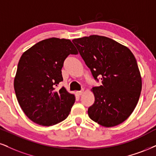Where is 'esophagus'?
<instances>
[{
  "label": "esophagus",
  "instance_id": "1",
  "mask_svg": "<svg viewBox=\"0 0 156 156\" xmlns=\"http://www.w3.org/2000/svg\"><path fill=\"white\" fill-rule=\"evenodd\" d=\"M76 93L78 95H81L82 93H83V90H81V91H76Z\"/></svg>",
  "mask_w": 156,
  "mask_h": 156
}]
</instances>
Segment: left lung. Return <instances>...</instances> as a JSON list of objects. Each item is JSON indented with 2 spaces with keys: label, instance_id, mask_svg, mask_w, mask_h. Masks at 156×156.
<instances>
[{
  "label": "left lung",
  "instance_id": "8db88e82",
  "mask_svg": "<svg viewBox=\"0 0 156 156\" xmlns=\"http://www.w3.org/2000/svg\"><path fill=\"white\" fill-rule=\"evenodd\" d=\"M72 42L94 79L102 80V85L91 90L95 103L88 108V116L105 127L122 124L133 112L142 90L141 75L133 53L104 36L90 35Z\"/></svg>",
  "mask_w": 156,
  "mask_h": 156
}]
</instances>
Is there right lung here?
<instances>
[{"label":"right lung","instance_id":"add662e5","mask_svg":"<svg viewBox=\"0 0 156 156\" xmlns=\"http://www.w3.org/2000/svg\"><path fill=\"white\" fill-rule=\"evenodd\" d=\"M78 51L70 40L51 37L36 43L19 59L13 82L19 104L27 116L42 126H53L67 118L75 96L65 87L61 69L69 54Z\"/></svg>","mask_w":156,"mask_h":156}]
</instances>
